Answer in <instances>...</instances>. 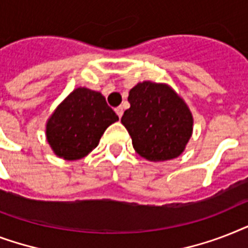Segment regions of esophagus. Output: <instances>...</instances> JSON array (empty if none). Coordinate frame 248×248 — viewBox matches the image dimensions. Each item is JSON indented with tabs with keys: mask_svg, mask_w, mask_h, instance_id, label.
I'll use <instances>...</instances> for the list:
<instances>
[{
	"mask_svg": "<svg viewBox=\"0 0 248 248\" xmlns=\"http://www.w3.org/2000/svg\"><path fill=\"white\" fill-rule=\"evenodd\" d=\"M114 110H116V113H117V116L120 117H122V114H124V108H122V107H117L116 109H114Z\"/></svg>",
	"mask_w": 248,
	"mask_h": 248,
	"instance_id": "esophagus-1",
	"label": "esophagus"
}]
</instances>
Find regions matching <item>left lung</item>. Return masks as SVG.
<instances>
[{
	"label": "left lung",
	"mask_w": 248,
	"mask_h": 248,
	"mask_svg": "<svg viewBox=\"0 0 248 248\" xmlns=\"http://www.w3.org/2000/svg\"><path fill=\"white\" fill-rule=\"evenodd\" d=\"M128 103L121 122L141 157L159 162L183 153L192 136L193 117L171 87L149 81L138 83L130 90Z\"/></svg>",
	"instance_id": "8db88e82"
}]
</instances>
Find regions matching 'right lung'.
<instances>
[{
	"mask_svg": "<svg viewBox=\"0 0 248 248\" xmlns=\"http://www.w3.org/2000/svg\"><path fill=\"white\" fill-rule=\"evenodd\" d=\"M116 121L118 116L100 93L79 87L50 117L46 136L56 155L75 161L96 148L107 127Z\"/></svg>",
	"mask_w": 248,
	"mask_h": 248,
	"instance_id": "add662e5",
	"label": "right lung"
}]
</instances>
